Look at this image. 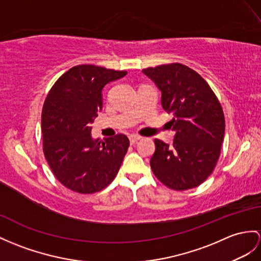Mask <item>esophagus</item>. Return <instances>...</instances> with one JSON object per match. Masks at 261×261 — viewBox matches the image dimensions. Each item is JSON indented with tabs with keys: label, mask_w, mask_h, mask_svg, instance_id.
Returning a JSON list of instances; mask_svg holds the SVG:
<instances>
[{
	"label": "esophagus",
	"mask_w": 261,
	"mask_h": 261,
	"mask_svg": "<svg viewBox=\"0 0 261 261\" xmlns=\"http://www.w3.org/2000/svg\"><path fill=\"white\" fill-rule=\"evenodd\" d=\"M141 138H142V137L138 136V135H130V136H129V142H130V144H135V143L138 142Z\"/></svg>",
	"instance_id": "1"
}]
</instances>
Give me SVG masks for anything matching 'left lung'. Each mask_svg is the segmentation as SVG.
I'll return each mask as SVG.
<instances>
[{
    "label": "left lung",
    "instance_id": "left-lung-1",
    "mask_svg": "<svg viewBox=\"0 0 261 261\" xmlns=\"http://www.w3.org/2000/svg\"><path fill=\"white\" fill-rule=\"evenodd\" d=\"M162 92L164 111L173 115L171 145L155 139L152 173L165 186L187 190L204 182L214 171L225 135L222 107L208 83L180 63L144 68Z\"/></svg>",
    "mask_w": 261,
    "mask_h": 261
}]
</instances>
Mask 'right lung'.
Here are the masks:
<instances>
[{
    "mask_svg": "<svg viewBox=\"0 0 261 261\" xmlns=\"http://www.w3.org/2000/svg\"><path fill=\"white\" fill-rule=\"evenodd\" d=\"M126 74L96 65L74 66L55 82L44 101V156L57 180L73 192H100L118 173L128 138L117 134L93 139L91 125L103 107V87Z\"/></svg>",
    "mask_w": 261,
    "mask_h": 261,
    "instance_id": "right-lung-1",
    "label": "right lung"
}]
</instances>
